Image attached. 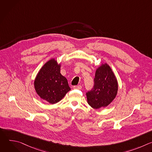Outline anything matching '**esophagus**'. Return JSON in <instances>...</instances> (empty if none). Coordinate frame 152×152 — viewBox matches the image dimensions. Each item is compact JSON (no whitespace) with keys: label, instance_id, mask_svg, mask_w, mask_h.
I'll use <instances>...</instances> for the list:
<instances>
[{"label":"esophagus","instance_id":"obj_1","mask_svg":"<svg viewBox=\"0 0 152 152\" xmlns=\"http://www.w3.org/2000/svg\"><path fill=\"white\" fill-rule=\"evenodd\" d=\"M73 89H77V90H81L82 86L81 85H76L73 86Z\"/></svg>","mask_w":152,"mask_h":152}]
</instances>
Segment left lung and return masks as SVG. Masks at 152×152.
Masks as SVG:
<instances>
[{"label":"left lung","instance_id":"obj_1","mask_svg":"<svg viewBox=\"0 0 152 152\" xmlns=\"http://www.w3.org/2000/svg\"><path fill=\"white\" fill-rule=\"evenodd\" d=\"M94 88L86 93L87 102L94 109L105 107L117 96L118 84L111 67L106 62L101 64L96 70Z\"/></svg>","mask_w":152,"mask_h":152}]
</instances>
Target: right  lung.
<instances>
[{"label": "right lung", "instance_id": "add662e5", "mask_svg": "<svg viewBox=\"0 0 152 152\" xmlns=\"http://www.w3.org/2000/svg\"><path fill=\"white\" fill-rule=\"evenodd\" d=\"M61 67V62L51 58L43 65L34 79L37 94L50 104L58 103L71 90L67 79L60 73Z\"/></svg>", "mask_w": 152, "mask_h": 152}]
</instances>
